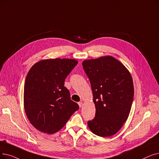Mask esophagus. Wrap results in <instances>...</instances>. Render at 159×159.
Listing matches in <instances>:
<instances>
[{
	"mask_svg": "<svg viewBox=\"0 0 159 159\" xmlns=\"http://www.w3.org/2000/svg\"><path fill=\"white\" fill-rule=\"evenodd\" d=\"M78 104H79V106L80 107H82V106H83V102H82V101L79 102Z\"/></svg>",
	"mask_w": 159,
	"mask_h": 159,
	"instance_id": "1",
	"label": "esophagus"
}]
</instances>
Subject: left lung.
I'll return each mask as SVG.
<instances>
[{
  "instance_id": "8db88e82",
  "label": "left lung",
  "mask_w": 159,
  "mask_h": 159,
  "mask_svg": "<svg viewBox=\"0 0 159 159\" xmlns=\"http://www.w3.org/2000/svg\"><path fill=\"white\" fill-rule=\"evenodd\" d=\"M82 67L90 82L95 107V117L88 126L99 136H112L129 116L134 97L132 76L112 56L84 60Z\"/></svg>"
}]
</instances>
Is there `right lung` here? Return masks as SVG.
<instances>
[{
	"label": "right lung",
	"instance_id": "right-lung-1",
	"mask_svg": "<svg viewBox=\"0 0 159 159\" xmlns=\"http://www.w3.org/2000/svg\"><path fill=\"white\" fill-rule=\"evenodd\" d=\"M77 64V60L70 58L42 60L27 74L24 108L32 125L41 132H58L79 109L64 86L67 76Z\"/></svg>",
	"mask_w": 159,
	"mask_h": 159
}]
</instances>
